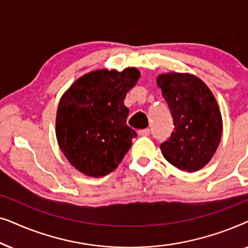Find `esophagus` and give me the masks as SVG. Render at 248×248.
I'll return each mask as SVG.
<instances>
[{
    "label": "esophagus",
    "mask_w": 248,
    "mask_h": 248,
    "mask_svg": "<svg viewBox=\"0 0 248 248\" xmlns=\"http://www.w3.org/2000/svg\"><path fill=\"white\" fill-rule=\"evenodd\" d=\"M138 134L140 135V137H148V135H150V130H149V128H143V130H139Z\"/></svg>",
    "instance_id": "esophagus-1"
}]
</instances>
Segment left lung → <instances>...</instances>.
<instances>
[{
	"mask_svg": "<svg viewBox=\"0 0 248 248\" xmlns=\"http://www.w3.org/2000/svg\"><path fill=\"white\" fill-rule=\"evenodd\" d=\"M157 84L170 109L174 132L161 154L175 167L196 171L211 160L222 134V117L212 91L191 73H164Z\"/></svg>",
	"mask_w": 248,
	"mask_h": 248,
	"instance_id": "8db88e82",
	"label": "left lung"
}]
</instances>
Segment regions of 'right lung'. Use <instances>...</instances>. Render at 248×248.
Wrapping results in <instances>:
<instances>
[{
    "label": "right lung",
    "instance_id": "add662e5",
    "mask_svg": "<svg viewBox=\"0 0 248 248\" xmlns=\"http://www.w3.org/2000/svg\"><path fill=\"white\" fill-rule=\"evenodd\" d=\"M139 78L135 67L96 70L79 78L61 97L57 143L80 172L96 178L108 175L130 150L137 133L126 124L124 99Z\"/></svg>",
    "mask_w": 248,
    "mask_h": 248
}]
</instances>
